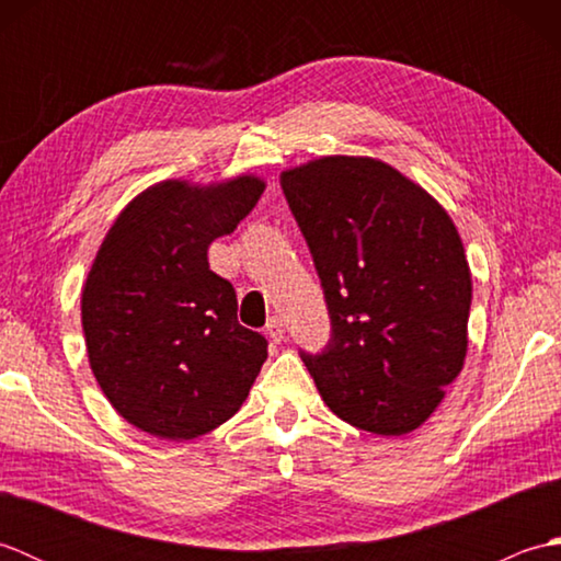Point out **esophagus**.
I'll return each instance as SVG.
<instances>
[{"mask_svg":"<svg viewBox=\"0 0 561 561\" xmlns=\"http://www.w3.org/2000/svg\"><path fill=\"white\" fill-rule=\"evenodd\" d=\"M265 335H267L274 344L284 342V337H287V325H284V320L277 318V316H272V318L267 320V325H265Z\"/></svg>","mask_w":561,"mask_h":561,"instance_id":"34e87169","label":"esophagus"}]
</instances>
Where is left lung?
Listing matches in <instances>:
<instances>
[{
	"instance_id": "obj_1",
	"label": "left lung",
	"mask_w": 561,
	"mask_h": 561,
	"mask_svg": "<svg viewBox=\"0 0 561 561\" xmlns=\"http://www.w3.org/2000/svg\"><path fill=\"white\" fill-rule=\"evenodd\" d=\"M332 323L301 352L328 408L378 436L422 426L462 371L470 267L448 211L392 165L323 157L279 175Z\"/></svg>"
}]
</instances>
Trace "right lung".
Returning a JSON list of instances; mask_svg holds the SVG:
<instances>
[{"label": "right lung", "mask_w": 561, "mask_h": 561, "mask_svg": "<svg viewBox=\"0 0 561 561\" xmlns=\"http://www.w3.org/2000/svg\"><path fill=\"white\" fill-rule=\"evenodd\" d=\"M265 190L257 175L139 193L105 233L81 291L91 371L115 412L165 440L211 432L241 410L267 340L238 323L231 282L209 270Z\"/></svg>", "instance_id": "obj_1"}]
</instances>
